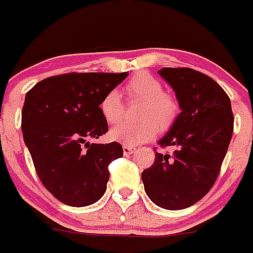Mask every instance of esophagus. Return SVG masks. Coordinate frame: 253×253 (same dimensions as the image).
I'll return each mask as SVG.
<instances>
[{"label": "esophagus", "mask_w": 253, "mask_h": 253, "mask_svg": "<svg viewBox=\"0 0 253 253\" xmlns=\"http://www.w3.org/2000/svg\"><path fill=\"white\" fill-rule=\"evenodd\" d=\"M123 152H124V156L131 155V153L135 152V147H134V146L123 145Z\"/></svg>", "instance_id": "esophagus-1"}]
</instances>
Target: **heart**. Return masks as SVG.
Listing matches in <instances>:
<instances>
[{"instance_id": "heart-1", "label": "heart", "mask_w": 253, "mask_h": 253, "mask_svg": "<svg viewBox=\"0 0 253 253\" xmlns=\"http://www.w3.org/2000/svg\"><path fill=\"white\" fill-rule=\"evenodd\" d=\"M126 92L130 98L142 101L139 111V119L142 121L114 126L109 131L113 141L136 146L153 139L157 129L167 131L173 126L179 113L178 101L165 92L162 84L155 77L145 73L135 75L126 84ZM100 111L108 124L119 123L124 116L121 95L116 90L106 93L101 100Z\"/></svg>"}]
</instances>
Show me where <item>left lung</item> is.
Here are the masks:
<instances>
[{
  "instance_id": "obj_1",
  "label": "left lung",
  "mask_w": 253,
  "mask_h": 253,
  "mask_svg": "<svg viewBox=\"0 0 253 253\" xmlns=\"http://www.w3.org/2000/svg\"><path fill=\"white\" fill-rule=\"evenodd\" d=\"M181 112L161 147L176 146L170 155L156 152L155 163L141 174L146 195L165 210L195 205L217 180L233 136L230 98L212 78L190 68H162Z\"/></svg>"
}]
</instances>
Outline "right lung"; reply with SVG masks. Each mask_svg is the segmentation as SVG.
Listing matches in <instances>:
<instances>
[{
  "instance_id": "1",
  "label": "right lung",
  "mask_w": 253,
  "mask_h": 253,
  "mask_svg": "<svg viewBox=\"0 0 253 253\" xmlns=\"http://www.w3.org/2000/svg\"><path fill=\"white\" fill-rule=\"evenodd\" d=\"M127 73H68L46 78L25 95L22 130L43 186L63 204L85 207L105 194L108 165L123 157L119 142L90 144L108 131L103 96Z\"/></svg>"
}]
</instances>
